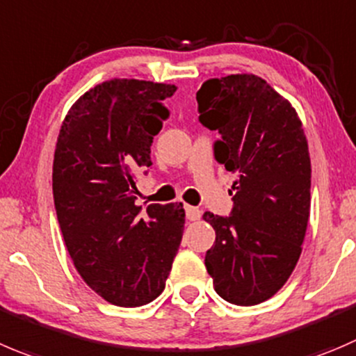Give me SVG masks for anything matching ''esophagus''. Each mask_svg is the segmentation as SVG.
I'll use <instances>...</instances> for the list:
<instances>
[{"instance_id": "34e87169", "label": "esophagus", "mask_w": 356, "mask_h": 356, "mask_svg": "<svg viewBox=\"0 0 356 356\" xmlns=\"http://www.w3.org/2000/svg\"><path fill=\"white\" fill-rule=\"evenodd\" d=\"M185 213H187V218L191 220V222H195V220L201 218V209L194 208V206H185Z\"/></svg>"}]
</instances>
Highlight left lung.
Returning <instances> with one entry per match:
<instances>
[{
	"label": "left lung",
	"instance_id": "1",
	"mask_svg": "<svg viewBox=\"0 0 356 356\" xmlns=\"http://www.w3.org/2000/svg\"><path fill=\"white\" fill-rule=\"evenodd\" d=\"M199 122L218 131L215 159L236 172L229 216L206 211L215 245L206 269L227 302L270 299L296 269L311 208V161L302 122L289 101L257 74L206 80Z\"/></svg>",
	"mask_w": 356,
	"mask_h": 356
}]
</instances>
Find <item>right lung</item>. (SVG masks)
Masks as SVG:
<instances>
[{"label": "right lung", "instance_id": "add662e5", "mask_svg": "<svg viewBox=\"0 0 356 356\" xmlns=\"http://www.w3.org/2000/svg\"><path fill=\"white\" fill-rule=\"evenodd\" d=\"M175 86L113 79L67 111L54 154L52 191L67 253L83 282L115 306L162 293L185 225L184 204L136 206L134 175L169 117Z\"/></svg>", "mask_w": 356, "mask_h": 356}]
</instances>
